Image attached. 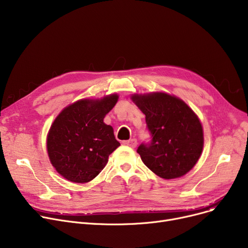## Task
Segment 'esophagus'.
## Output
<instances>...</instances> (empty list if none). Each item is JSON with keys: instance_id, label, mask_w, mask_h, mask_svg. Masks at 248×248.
<instances>
[{"instance_id": "34e87169", "label": "esophagus", "mask_w": 248, "mask_h": 248, "mask_svg": "<svg viewBox=\"0 0 248 248\" xmlns=\"http://www.w3.org/2000/svg\"><path fill=\"white\" fill-rule=\"evenodd\" d=\"M123 144L124 145V146H127V147H129V148H136L137 147V140L136 139H132V140H124V142Z\"/></svg>"}]
</instances>
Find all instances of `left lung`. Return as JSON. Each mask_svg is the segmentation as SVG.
Instances as JSON below:
<instances>
[{
  "label": "left lung",
  "mask_w": 248,
  "mask_h": 248,
  "mask_svg": "<svg viewBox=\"0 0 248 248\" xmlns=\"http://www.w3.org/2000/svg\"><path fill=\"white\" fill-rule=\"evenodd\" d=\"M146 114L151 140L142 141L137 152L141 161L164 179L184 176L196 165L203 149V129L197 115L187 104L167 93L132 97Z\"/></svg>",
  "instance_id": "left-lung-1"
}]
</instances>
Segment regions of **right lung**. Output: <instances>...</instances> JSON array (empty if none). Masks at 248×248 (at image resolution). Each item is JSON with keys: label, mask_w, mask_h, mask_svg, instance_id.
Wrapping results in <instances>:
<instances>
[{"label": "right lung", "mask_w": 248, "mask_h": 248, "mask_svg": "<svg viewBox=\"0 0 248 248\" xmlns=\"http://www.w3.org/2000/svg\"><path fill=\"white\" fill-rule=\"evenodd\" d=\"M116 94L82 99L64 108L47 138V151L56 171L74 183H86L106 167L108 155L121 146L103 119L117 101Z\"/></svg>", "instance_id": "1"}]
</instances>
